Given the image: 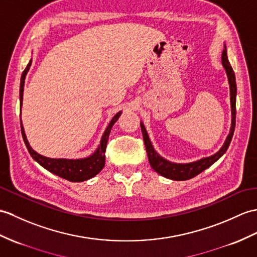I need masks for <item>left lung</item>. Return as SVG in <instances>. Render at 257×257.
<instances>
[{
  "instance_id": "left-lung-1",
  "label": "left lung",
  "mask_w": 257,
  "mask_h": 257,
  "mask_svg": "<svg viewBox=\"0 0 257 257\" xmlns=\"http://www.w3.org/2000/svg\"><path fill=\"white\" fill-rule=\"evenodd\" d=\"M221 60H222V65L225 70L226 76H228V81H229V85H230V103H231V128H230V133L226 137V139L223 143V146L221 149L214 153L213 156L207 157V158H202L198 161H195V162H190V163H174L171 162V161H168L166 159L162 158L160 154L154 150V148L151 143L150 138H149V135L146 130L145 124L141 121L140 126H141V131H142V136H143V141H145V146H146V150L148 153V159L149 162H150L151 168L159 173L160 175H162L166 178H170V180L173 181H186L190 180V178L195 177L196 175L200 174L202 171H205L206 169L211 166L214 162L221 158L225 151L228 150V148L230 146V142L232 140V137H233L234 133V128H235V115H236V109H235V99H236V83H235V75L233 70H232L231 64L228 60V56H226V48L224 45V49L221 56Z\"/></svg>"
}]
</instances>
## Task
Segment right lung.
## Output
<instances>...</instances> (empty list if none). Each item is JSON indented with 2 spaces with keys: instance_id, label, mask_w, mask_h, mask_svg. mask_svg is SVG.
Listing matches in <instances>:
<instances>
[{
  "instance_id": "obj_1",
  "label": "right lung",
  "mask_w": 257,
  "mask_h": 257,
  "mask_svg": "<svg viewBox=\"0 0 257 257\" xmlns=\"http://www.w3.org/2000/svg\"><path fill=\"white\" fill-rule=\"evenodd\" d=\"M32 65V60L27 64L26 69L21 77V86H20V105H21V111H22V105H23V95H24V85H25V79L29 68ZM121 111H118L117 114L112 117L109 124L107 126L106 130L104 131L103 136H101L100 143L98 145L96 151L92 153L89 157L82 158V159H51L41 156L33 150V148L29 145V142L26 138L25 130H24L22 119H21V130L24 142H25L27 150L31 154L32 158L39 163L43 168L47 171H49L52 174H55L59 177H62L64 180H68L70 182H84L89 180V178L97 175L98 173L103 170L105 165V151L107 141H108V137L110 134V130L114 126V123L118 120L120 117Z\"/></svg>"
}]
</instances>
